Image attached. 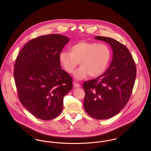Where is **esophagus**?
I'll use <instances>...</instances> for the list:
<instances>
[{"mask_svg": "<svg viewBox=\"0 0 151 151\" xmlns=\"http://www.w3.org/2000/svg\"><path fill=\"white\" fill-rule=\"evenodd\" d=\"M74 86L75 88H80L81 86H80L78 83H75V84H74Z\"/></svg>", "mask_w": 151, "mask_h": 151, "instance_id": "1", "label": "esophagus"}]
</instances>
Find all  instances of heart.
Wrapping results in <instances>:
<instances>
[{"label":"heart","mask_w":151,"mask_h":151,"mask_svg":"<svg viewBox=\"0 0 151 151\" xmlns=\"http://www.w3.org/2000/svg\"><path fill=\"white\" fill-rule=\"evenodd\" d=\"M70 52L62 51L59 55L60 65L68 73H73L78 65L80 67L74 73L78 80L101 76L108 68L111 52L105 43L80 41L70 47Z\"/></svg>","instance_id":"1"}]
</instances>
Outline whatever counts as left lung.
I'll return each mask as SVG.
<instances>
[{"instance_id": "obj_1", "label": "left lung", "mask_w": 151, "mask_h": 151, "mask_svg": "<svg viewBox=\"0 0 151 151\" xmlns=\"http://www.w3.org/2000/svg\"><path fill=\"white\" fill-rule=\"evenodd\" d=\"M95 39L110 45L113 59L104 74L84 83V107L92 117L105 120L118 114L128 102L135 83L136 66L129 49L122 43L105 37Z\"/></svg>"}]
</instances>
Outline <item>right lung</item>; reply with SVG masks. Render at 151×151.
Instances as JSON below:
<instances>
[{"label": "right lung", "mask_w": 151, "mask_h": 151, "mask_svg": "<svg viewBox=\"0 0 151 151\" xmlns=\"http://www.w3.org/2000/svg\"><path fill=\"white\" fill-rule=\"evenodd\" d=\"M69 38L42 35L26 43L14 64V77L23 106L35 117L49 120L62 111L63 98L73 88V79L63 69L59 55Z\"/></svg>", "instance_id": "right-lung-1"}]
</instances>
